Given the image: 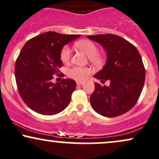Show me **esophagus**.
<instances>
[{"mask_svg":"<svg viewBox=\"0 0 159 159\" xmlns=\"http://www.w3.org/2000/svg\"><path fill=\"white\" fill-rule=\"evenodd\" d=\"M76 83H77V85H82V84H84V81H77Z\"/></svg>","mask_w":159,"mask_h":159,"instance_id":"obj_1","label":"esophagus"}]
</instances>
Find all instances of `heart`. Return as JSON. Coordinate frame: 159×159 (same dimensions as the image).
Instances as JSON below:
<instances>
[{
	"label": "heart",
	"mask_w": 159,
	"mask_h": 159,
	"mask_svg": "<svg viewBox=\"0 0 159 159\" xmlns=\"http://www.w3.org/2000/svg\"><path fill=\"white\" fill-rule=\"evenodd\" d=\"M75 47L80 50L83 51L88 55L89 62L95 66H101L104 61V58L101 53L98 52V47L89 40H81L75 43ZM60 57L64 63H68L71 58V49L68 45H65L61 50ZM91 70L89 67H81L74 66L70 69L68 71V75L72 78L82 81L90 74Z\"/></svg>",
	"instance_id": "obj_1"
}]
</instances>
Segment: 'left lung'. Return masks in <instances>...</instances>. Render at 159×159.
Instances as JSON below:
<instances>
[{"instance_id":"8db88e82","label":"left lung","mask_w":159,"mask_h":159,"mask_svg":"<svg viewBox=\"0 0 159 159\" xmlns=\"http://www.w3.org/2000/svg\"><path fill=\"white\" fill-rule=\"evenodd\" d=\"M107 52L104 68L94 77L110 81L109 87L95 83L90 97L92 107L105 117H116L131 110L140 96L145 81V68L136 47L127 40L112 34L88 35Z\"/></svg>"}]
</instances>
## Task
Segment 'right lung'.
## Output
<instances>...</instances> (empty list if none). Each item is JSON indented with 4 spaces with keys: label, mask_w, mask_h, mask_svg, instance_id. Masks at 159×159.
Here are the masks:
<instances>
[{
    "label": "right lung",
    "mask_w": 159,
    "mask_h": 159,
    "mask_svg": "<svg viewBox=\"0 0 159 159\" xmlns=\"http://www.w3.org/2000/svg\"><path fill=\"white\" fill-rule=\"evenodd\" d=\"M78 37L47 32L30 39L23 47L15 62V81L20 97L32 110L51 116L70 104L75 81L64 78L53 84L52 80L53 75L58 76L62 66L61 49Z\"/></svg>",
    "instance_id": "1"
}]
</instances>
